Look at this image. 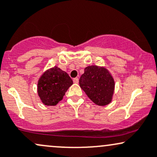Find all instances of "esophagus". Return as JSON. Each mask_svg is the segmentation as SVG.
<instances>
[{"label": "esophagus", "instance_id": "1", "mask_svg": "<svg viewBox=\"0 0 157 157\" xmlns=\"http://www.w3.org/2000/svg\"><path fill=\"white\" fill-rule=\"evenodd\" d=\"M73 82H74V83H75V84L78 83V78H73Z\"/></svg>", "mask_w": 157, "mask_h": 157}]
</instances>
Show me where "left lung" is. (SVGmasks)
Instances as JSON below:
<instances>
[{"label":"left lung","mask_w":157,"mask_h":157,"mask_svg":"<svg viewBox=\"0 0 157 157\" xmlns=\"http://www.w3.org/2000/svg\"><path fill=\"white\" fill-rule=\"evenodd\" d=\"M79 85L87 97L98 105H106L112 101L114 82L111 74L103 67L89 66L81 75Z\"/></svg>","instance_id":"obj_1"}]
</instances>
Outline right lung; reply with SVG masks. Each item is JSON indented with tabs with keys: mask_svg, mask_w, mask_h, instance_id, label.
Instances as JSON below:
<instances>
[{
	"mask_svg": "<svg viewBox=\"0 0 157 157\" xmlns=\"http://www.w3.org/2000/svg\"><path fill=\"white\" fill-rule=\"evenodd\" d=\"M73 84L67 72L55 67L45 71L38 82V95L43 104L55 105Z\"/></svg>",
	"mask_w": 157,
	"mask_h": 157,
	"instance_id": "1",
	"label": "right lung"
}]
</instances>
